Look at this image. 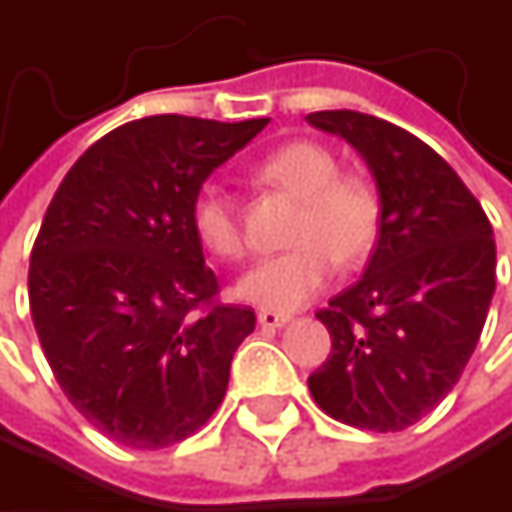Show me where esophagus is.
I'll use <instances>...</instances> for the list:
<instances>
[{"label": "esophagus", "mask_w": 512, "mask_h": 512, "mask_svg": "<svg viewBox=\"0 0 512 512\" xmlns=\"http://www.w3.org/2000/svg\"><path fill=\"white\" fill-rule=\"evenodd\" d=\"M257 323H260L263 329H281V326L290 323V317H287V314H275V311H260V314H257Z\"/></svg>", "instance_id": "obj_1"}]
</instances>
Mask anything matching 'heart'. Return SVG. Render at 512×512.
Returning <instances> with one entry per match:
<instances>
[{"mask_svg":"<svg viewBox=\"0 0 512 512\" xmlns=\"http://www.w3.org/2000/svg\"><path fill=\"white\" fill-rule=\"evenodd\" d=\"M257 171L296 195L302 213L293 228V249L263 257L234 284L237 299L263 311H296L314 299L335 275V260L350 266L370 255L379 231V198L358 180L344 177L341 162L317 142H287L260 159ZM192 231L219 260L246 252L243 225L231 192L204 183L192 201Z\"/></svg>","mask_w":512,"mask_h":512,"instance_id":"b5f03b06","label":"heart"}]
</instances>
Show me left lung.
Returning a JSON list of instances; mask_svg holds the SVG:
<instances>
[{"mask_svg": "<svg viewBox=\"0 0 512 512\" xmlns=\"http://www.w3.org/2000/svg\"><path fill=\"white\" fill-rule=\"evenodd\" d=\"M305 121L353 145L379 195L364 275L317 314L332 353L308 388L335 421L397 433L448 397L480 341L495 293L492 225L457 171L412 133L350 109Z\"/></svg>", "mask_w": 512, "mask_h": 512, "instance_id": "8db88e82", "label": "left lung"}]
</instances>
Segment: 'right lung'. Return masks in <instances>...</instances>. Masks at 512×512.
I'll return each mask as SVG.
<instances>
[{
    "mask_svg": "<svg viewBox=\"0 0 512 512\" xmlns=\"http://www.w3.org/2000/svg\"><path fill=\"white\" fill-rule=\"evenodd\" d=\"M266 124L130 121L79 156L52 195L29 266L32 320L64 397L118 445H177L225 400L255 311L213 302L219 281L192 201Z\"/></svg>",
    "mask_w": 512,
    "mask_h": 512,
    "instance_id": "add662e5",
    "label": "right lung"
}]
</instances>
